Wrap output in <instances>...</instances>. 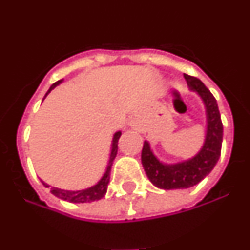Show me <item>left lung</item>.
Listing matches in <instances>:
<instances>
[{
  "mask_svg": "<svg viewBox=\"0 0 250 250\" xmlns=\"http://www.w3.org/2000/svg\"><path fill=\"white\" fill-rule=\"evenodd\" d=\"M188 86L191 91L199 95L207 112V134L200 151L191 159L164 164L152 152L150 144L144 141L141 151V163L150 182L156 188L170 189H187L196 185L210 173L220 158L223 141V124L215 98L207 86L194 76L184 75Z\"/></svg>",
  "mask_w": 250,
  "mask_h": 250,
  "instance_id": "8db88e82",
  "label": "left lung"
}]
</instances>
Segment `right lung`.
Returning a JSON list of instances; mask_svg holds the SVG:
<instances>
[{
    "instance_id": "add662e5",
    "label": "right lung",
    "mask_w": 250,
    "mask_h": 250,
    "mask_svg": "<svg viewBox=\"0 0 250 250\" xmlns=\"http://www.w3.org/2000/svg\"><path fill=\"white\" fill-rule=\"evenodd\" d=\"M60 83H62V80L57 81V83L51 85L48 91L46 92L45 98L47 96L48 92H50L52 89H55ZM120 136H121V131L115 132L114 138H112L111 154H110L109 164H107V167H106L105 174H104L103 178L99 180L98 184H95L94 187L87 188V189H83V190H76V191L63 190V189H59V188L52 187L50 189L51 193L54 194L55 196H57V198H60V199L66 200V202H70V203H91V202H95V200H100L101 198H104L106 191H107V185H109V182H110V171H111L112 161H114L115 156H116V154H118V143ZM41 182H42V180H41ZM42 184L45 185L46 188H50V185L46 184L45 182H42Z\"/></svg>"
}]
</instances>
